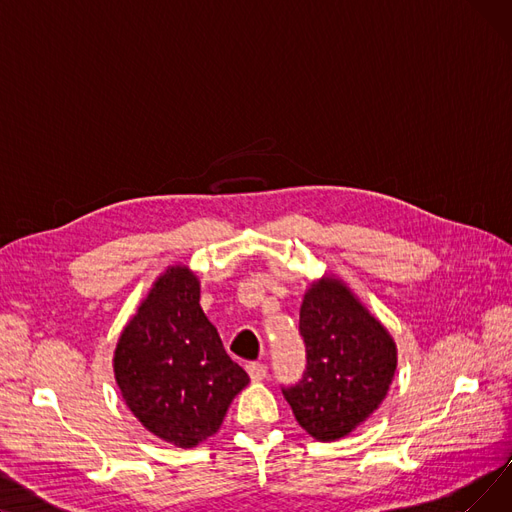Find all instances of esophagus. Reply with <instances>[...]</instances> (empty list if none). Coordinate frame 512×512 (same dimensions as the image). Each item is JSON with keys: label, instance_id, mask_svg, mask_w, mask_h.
Returning <instances> with one entry per match:
<instances>
[{"label": "esophagus", "instance_id": "34e87169", "mask_svg": "<svg viewBox=\"0 0 512 512\" xmlns=\"http://www.w3.org/2000/svg\"><path fill=\"white\" fill-rule=\"evenodd\" d=\"M247 371H249L253 382H261V380H265V375H267V365H263V363H249Z\"/></svg>", "mask_w": 512, "mask_h": 512}]
</instances>
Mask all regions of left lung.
Segmentation results:
<instances>
[{"mask_svg":"<svg viewBox=\"0 0 512 512\" xmlns=\"http://www.w3.org/2000/svg\"><path fill=\"white\" fill-rule=\"evenodd\" d=\"M299 334L307 365L282 394L313 438H344L384 400L396 369L394 340L336 278L311 284Z\"/></svg>","mask_w":512,"mask_h":512,"instance_id":"obj_1","label":"left lung"}]
</instances>
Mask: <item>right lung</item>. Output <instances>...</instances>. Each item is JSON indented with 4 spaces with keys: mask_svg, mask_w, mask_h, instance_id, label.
I'll use <instances>...</instances> for the list:
<instances>
[{
    "mask_svg": "<svg viewBox=\"0 0 512 512\" xmlns=\"http://www.w3.org/2000/svg\"><path fill=\"white\" fill-rule=\"evenodd\" d=\"M114 371L128 409L151 434L182 448L218 432L249 375L224 351L182 265L159 276L124 328Z\"/></svg>",
    "mask_w": 512,
    "mask_h": 512,
    "instance_id": "1",
    "label": "right lung"
}]
</instances>
